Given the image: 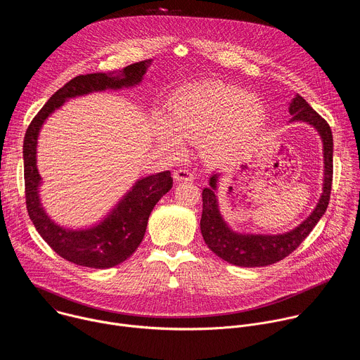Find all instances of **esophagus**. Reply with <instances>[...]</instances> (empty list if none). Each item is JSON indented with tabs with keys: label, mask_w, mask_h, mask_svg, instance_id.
Masks as SVG:
<instances>
[{
	"label": "esophagus",
	"mask_w": 360,
	"mask_h": 360,
	"mask_svg": "<svg viewBox=\"0 0 360 360\" xmlns=\"http://www.w3.org/2000/svg\"><path fill=\"white\" fill-rule=\"evenodd\" d=\"M174 178H175V181H192L193 174L189 169L182 168V169H178L174 172Z\"/></svg>",
	"instance_id": "1"
}]
</instances>
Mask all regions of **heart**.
<instances>
[{
  "label": "heart",
  "instance_id": "heart-1",
  "mask_svg": "<svg viewBox=\"0 0 360 360\" xmlns=\"http://www.w3.org/2000/svg\"><path fill=\"white\" fill-rule=\"evenodd\" d=\"M265 110L255 95L217 82L179 89L169 101L168 121L160 120L158 135L162 145L174 152L182 142L205 139V152L218 162L233 158L259 132Z\"/></svg>",
  "mask_w": 360,
  "mask_h": 360
}]
</instances>
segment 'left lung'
<instances>
[{
	"label": "left lung",
	"instance_id": "8db88e82",
	"mask_svg": "<svg viewBox=\"0 0 360 360\" xmlns=\"http://www.w3.org/2000/svg\"><path fill=\"white\" fill-rule=\"evenodd\" d=\"M289 114L292 115L290 121H303L315 127L322 138L325 158L323 192L314 212L290 232L282 235H243L233 232L221 217L215 195L219 174H214L210 179V188H203L202 191L200 232L208 248L217 253L221 259L232 265L255 268L268 266L282 261L304 240V238L311 233L326 212L333 178L332 129L329 124L300 95H296L292 99Z\"/></svg>",
	"mask_w": 360,
	"mask_h": 360
}]
</instances>
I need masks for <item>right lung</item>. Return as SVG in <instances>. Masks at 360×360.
Listing matches in <instances>:
<instances>
[{"label": "right lung", "mask_w": 360, "mask_h": 360, "mask_svg": "<svg viewBox=\"0 0 360 360\" xmlns=\"http://www.w3.org/2000/svg\"><path fill=\"white\" fill-rule=\"evenodd\" d=\"M149 64L150 60L131 64L120 75L96 72L72 78L48 99L25 132L22 153L25 203L30 219L51 249L75 265L105 269L128 259L143 239L153 207L172 188L171 172L164 171L139 179L99 225L79 231L65 229L48 218L39 200L41 176L37 169V139L39 129L44 121L68 98L94 91L134 86L142 81Z\"/></svg>", "instance_id": "add662e5"}]
</instances>
